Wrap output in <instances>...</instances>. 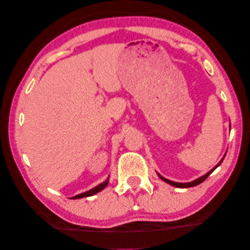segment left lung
I'll use <instances>...</instances> for the list:
<instances>
[{"instance_id": "8db88e82", "label": "left lung", "mask_w": 250, "mask_h": 250, "mask_svg": "<svg viewBox=\"0 0 250 250\" xmlns=\"http://www.w3.org/2000/svg\"><path fill=\"white\" fill-rule=\"evenodd\" d=\"M229 129H230V124H229ZM225 155H226V154H225ZM225 155H224V157H223L220 163H218L213 169L209 170V171H208V173H205L204 176L200 177V178H198V179H195V180L190 181V182H185V183H183V182H174V181H171V180H168V179H166L165 177L161 176V174H159L158 172H157V174H158V177L161 179V180H164L165 182H167L168 185L173 186V187H176V188H191V187H195V186L200 185V183H202V182L205 180V179H207V178L209 176V174H211V173L214 171V170H215V169L218 167V166H220V165L222 164V161L224 160V158H225Z\"/></svg>"}]
</instances>
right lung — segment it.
Returning <instances> with one entry per match:
<instances>
[{"mask_svg":"<svg viewBox=\"0 0 250 250\" xmlns=\"http://www.w3.org/2000/svg\"><path fill=\"white\" fill-rule=\"evenodd\" d=\"M108 179H109V177H107V179H106V180H105L104 182L100 183L99 186L94 187L93 189H91V190L86 191V192H83V193H80V194H78V195H76V196H72L71 199H73V200H76V199H82V198H86V196H91V195H94V194H96V193H99L100 191H102L103 189H105V188H106V186L108 185Z\"/></svg>","mask_w":250,"mask_h":250,"instance_id":"right-lung-1","label":"right lung"}]
</instances>
